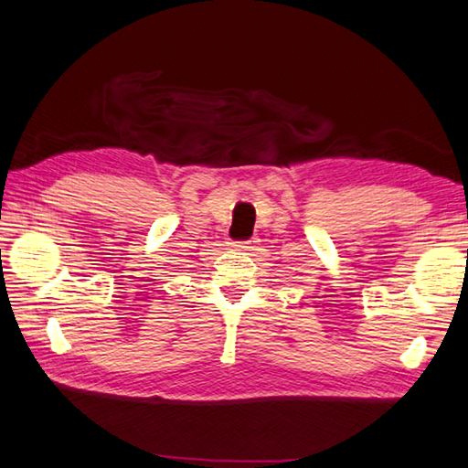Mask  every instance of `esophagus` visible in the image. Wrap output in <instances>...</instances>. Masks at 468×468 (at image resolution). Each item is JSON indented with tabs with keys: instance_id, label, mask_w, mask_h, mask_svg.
<instances>
[{
	"instance_id": "1",
	"label": "esophagus",
	"mask_w": 468,
	"mask_h": 468,
	"mask_svg": "<svg viewBox=\"0 0 468 468\" xmlns=\"http://www.w3.org/2000/svg\"><path fill=\"white\" fill-rule=\"evenodd\" d=\"M256 245H258V239H256V237H253V239L235 243V248L241 250V251H253V250H256Z\"/></svg>"
}]
</instances>
